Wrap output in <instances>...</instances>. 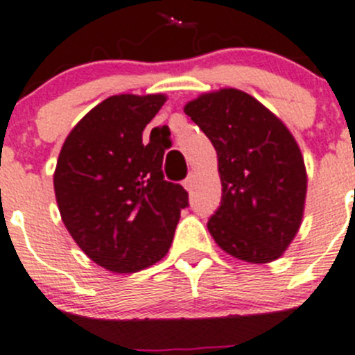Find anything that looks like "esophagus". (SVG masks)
<instances>
[{"label": "esophagus", "mask_w": 355, "mask_h": 355, "mask_svg": "<svg viewBox=\"0 0 355 355\" xmlns=\"http://www.w3.org/2000/svg\"><path fill=\"white\" fill-rule=\"evenodd\" d=\"M194 182H196V177H194V173H189V177L185 178V180H184V187L187 189L189 193H191V191H193Z\"/></svg>", "instance_id": "34e87169"}]
</instances>
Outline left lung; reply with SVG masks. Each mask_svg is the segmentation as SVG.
I'll return each instance as SVG.
<instances>
[{
	"instance_id": "left-lung-1",
	"label": "left lung",
	"mask_w": 355,
	"mask_h": 355,
	"mask_svg": "<svg viewBox=\"0 0 355 355\" xmlns=\"http://www.w3.org/2000/svg\"><path fill=\"white\" fill-rule=\"evenodd\" d=\"M217 150L220 207L208 231L230 256L271 263L301 226L306 170L284 122L238 89L207 92L184 108Z\"/></svg>"
}]
</instances>
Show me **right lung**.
<instances>
[{
    "label": "right lung",
    "instance_id": "right-lung-1",
    "mask_svg": "<svg viewBox=\"0 0 355 355\" xmlns=\"http://www.w3.org/2000/svg\"><path fill=\"white\" fill-rule=\"evenodd\" d=\"M164 94L110 96L68 135L54 191L78 247L114 273H137L170 250L187 191L164 180V147L141 140ZM170 132V131H168Z\"/></svg>",
    "mask_w": 355,
    "mask_h": 355
}]
</instances>
